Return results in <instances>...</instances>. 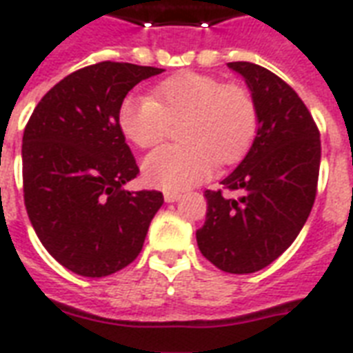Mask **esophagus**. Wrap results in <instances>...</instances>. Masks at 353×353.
<instances>
[{
  "label": "esophagus",
  "instance_id": "obj_1",
  "mask_svg": "<svg viewBox=\"0 0 353 353\" xmlns=\"http://www.w3.org/2000/svg\"><path fill=\"white\" fill-rule=\"evenodd\" d=\"M179 198H181V192H176V190H166L165 192L166 203H174V201H177Z\"/></svg>",
  "mask_w": 353,
  "mask_h": 353
}]
</instances>
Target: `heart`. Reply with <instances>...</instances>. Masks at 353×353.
Wrapping results in <instances>:
<instances>
[{
  "label": "heart",
  "mask_w": 353,
  "mask_h": 353,
  "mask_svg": "<svg viewBox=\"0 0 353 353\" xmlns=\"http://www.w3.org/2000/svg\"><path fill=\"white\" fill-rule=\"evenodd\" d=\"M122 135L139 148L161 143L168 124L183 144L165 146L143 161L144 181L163 190H185L209 179L214 163L241 159L256 135V104L240 85L199 73H177L150 91L126 97L119 108Z\"/></svg>",
  "instance_id": "1"
}]
</instances>
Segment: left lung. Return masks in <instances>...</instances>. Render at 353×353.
<instances>
[{"mask_svg":"<svg viewBox=\"0 0 353 353\" xmlns=\"http://www.w3.org/2000/svg\"><path fill=\"white\" fill-rule=\"evenodd\" d=\"M227 65L251 91L258 132L243 161L221 181L240 198L205 190L207 220L196 240L216 268L247 274L274 262L306 223L317 192L321 135L284 80L256 63Z\"/></svg>","mask_w":353,"mask_h":353,"instance_id":"1","label":"left lung"}]
</instances>
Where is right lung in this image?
I'll return each instance as SVG.
<instances>
[{"instance_id": "add662e5", "label": "right lung", "mask_w": 353, "mask_h": 353, "mask_svg": "<svg viewBox=\"0 0 353 353\" xmlns=\"http://www.w3.org/2000/svg\"><path fill=\"white\" fill-rule=\"evenodd\" d=\"M165 69L101 62L60 80L23 132V198L49 254L80 276L132 263L163 205L157 190H126L139 166L119 128L128 91Z\"/></svg>"}]
</instances>
